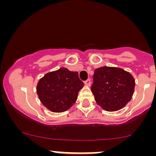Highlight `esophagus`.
<instances>
[{
	"mask_svg": "<svg viewBox=\"0 0 156 156\" xmlns=\"http://www.w3.org/2000/svg\"><path fill=\"white\" fill-rule=\"evenodd\" d=\"M84 83H85V85L87 86V87H90V86H91V80H90V79H87L85 82H84Z\"/></svg>",
	"mask_w": 156,
	"mask_h": 156,
	"instance_id": "esophagus-1",
	"label": "esophagus"
}]
</instances>
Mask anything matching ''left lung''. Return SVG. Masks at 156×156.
<instances>
[{
    "instance_id": "obj_1",
    "label": "left lung",
    "mask_w": 156,
    "mask_h": 156,
    "mask_svg": "<svg viewBox=\"0 0 156 156\" xmlns=\"http://www.w3.org/2000/svg\"><path fill=\"white\" fill-rule=\"evenodd\" d=\"M135 80L129 73L117 67H103L93 75L91 91L96 103L107 112L122 108L131 99Z\"/></svg>"
}]
</instances>
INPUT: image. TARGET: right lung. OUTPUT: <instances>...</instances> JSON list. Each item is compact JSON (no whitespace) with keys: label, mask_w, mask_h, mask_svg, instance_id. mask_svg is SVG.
Here are the masks:
<instances>
[{"label":"right lung","mask_w":156,"mask_h":156,"mask_svg":"<svg viewBox=\"0 0 156 156\" xmlns=\"http://www.w3.org/2000/svg\"><path fill=\"white\" fill-rule=\"evenodd\" d=\"M83 87L78 73L66 68L48 73L41 78L37 87L39 100L53 112H63L76 101L78 93Z\"/></svg>","instance_id":"obj_1"}]
</instances>
